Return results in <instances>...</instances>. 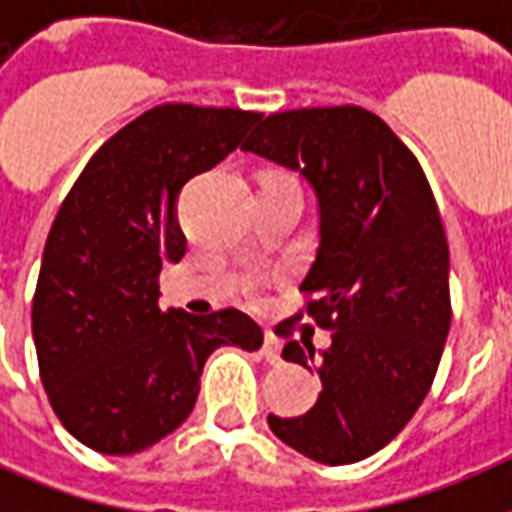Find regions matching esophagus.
<instances>
[{
  "label": "esophagus",
  "mask_w": 512,
  "mask_h": 512,
  "mask_svg": "<svg viewBox=\"0 0 512 512\" xmlns=\"http://www.w3.org/2000/svg\"><path fill=\"white\" fill-rule=\"evenodd\" d=\"M279 351H282V343L277 340V334L266 332V340H263V356H266L268 365H279V362H282Z\"/></svg>",
  "instance_id": "1"
}]
</instances>
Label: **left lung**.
I'll list each match as a JSON object with an SVG mask.
<instances>
[{
    "mask_svg": "<svg viewBox=\"0 0 512 512\" xmlns=\"http://www.w3.org/2000/svg\"><path fill=\"white\" fill-rule=\"evenodd\" d=\"M241 150L315 191L321 246L301 290L318 296L307 315L332 332L323 351L304 332L282 348L323 386L307 414H268V425L312 461H365L417 414L450 332V249L428 178L362 106L268 115Z\"/></svg>",
    "mask_w": 512,
    "mask_h": 512,
    "instance_id": "left-lung-1",
    "label": "left lung"
}]
</instances>
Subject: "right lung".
Segmentation results:
<instances>
[{"label":"right lung","instance_id":"1","mask_svg":"<svg viewBox=\"0 0 512 512\" xmlns=\"http://www.w3.org/2000/svg\"><path fill=\"white\" fill-rule=\"evenodd\" d=\"M263 115L164 104L98 147L51 224L32 299L40 381L84 447L134 455L180 428L200 395L205 359L257 351L249 315L164 312L158 274L186 255L178 194L216 167Z\"/></svg>","mask_w":512,"mask_h":512}]
</instances>
